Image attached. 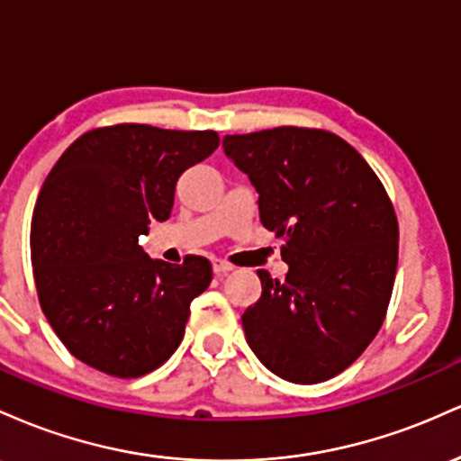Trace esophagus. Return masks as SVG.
<instances>
[{
    "label": "esophagus",
    "instance_id": "obj_1",
    "mask_svg": "<svg viewBox=\"0 0 461 461\" xmlns=\"http://www.w3.org/2000/svg\"><path fill=\"white\" fill-rule=\"evenodd\" d=\"M232 263H229V261H224V258H213V272L215 274H226V272H230L232 270Z\"/></svg>",
    "mask_w": 461,
    "mask_h": 461
}]
</instances>
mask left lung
Returning a JSON list of instances; mask_svg holds the SVG:
<instances>
[{
	"mask_svg": "<svg viewBox=\"0 0 461 461\" xmlns=\"http://www.w3.org/2000/svg\"><path fill=\"white\" fill-rule=\"evenodd\" d=\"M224 152L258 191V217L281 237L285 278H261L241 315L248 346L292 384L333 379L385 320L398 221L379 176L342 137L281 126L226 134Z\"/></svg>",
	"mask_w": 461,
	"mask_h": 461,
	"instance_id": "left-lung-1",
	"label": "left lung"
}]
</instances>
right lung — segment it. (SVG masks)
<instances>
[{
    "instance_id": "add662e5",
    "label": "right lung",
    "mask_w": 461,
    "mask_h": 461,
    "mask_svg": "<svg viewBox=\"0 0 461 461\" xmlns=\"http://www.w3.org/2000/svg\"><path fill=\"white\" fill-rule=\"evenodd\" d=\"M217 146L213 131L117 123L77 137L51 167L30 230L34 283L51 329L82 364L137 379L183 342L211 261L149 258L139 237L167 220L180 174Z\"/></svg>"
}]
</instances>
